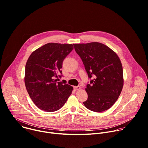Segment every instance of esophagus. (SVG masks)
Wrapping results in <instances>:
<instances>
[{"label":"esophagus","instance_id":"1","mask_svg":"<svg viewBox=\"0 0 148 148\" xmlns=\"http://www.w3.org/2000/svg\"><path fill=\"white\" fill-rule=\"evenodd\" d=\"M74 88H75V89L76 90H79L81 89V87L80 86H75Z\"/></svg>","mask_w":148,"mask_h":148}]
</instances>
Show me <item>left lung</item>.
<instances>
[{
    "mask_svg": "<svg viewBox=\"0 0 148 148\" xmlns=\"http://www.w3.org/2000/svg\"><path fill=\"white\" fill-rule=\"evenodd\" d=\"M88 77L95 75L85 88L88 99L84 106L95 112L108 110L117 100L123 87V72L117 54L98 42L73 44Z\"/></svg>",
    "mask_w": 148,
    "mask_h": 148,
    "instance_id": "left-lung-1",
    "label": "left lung"
}]
</instances>
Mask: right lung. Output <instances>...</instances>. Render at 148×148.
Returning a JSON list of instances; mask_svg holds the SVG:
<instances>
[{"mask_svg": "<svg viewBox=\"0 0 148 148\" xmlns=\"http://www.w3.org/2000/svg\"><path fill=\"white\" fill-rule=\"evenodd\" d=\"M73 49L72 44L49 43L29 57L25 65V84L31 99L40 109L56 111L72 94L73 87L65 82H57L56 77L61 73L63 60Z\"/></svg>", "mask_w": 148, "mask_h": 148, "instance_id": "add662e5", "label": "right lung"}]
</instances>
